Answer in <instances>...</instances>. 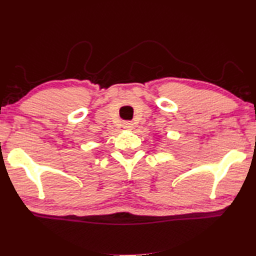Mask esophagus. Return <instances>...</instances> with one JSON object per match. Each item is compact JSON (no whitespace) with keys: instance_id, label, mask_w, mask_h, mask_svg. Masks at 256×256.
Returning <instances> with one entry per match:
<instances>
[{"instance_id":"obj_1","label":"esophagus","mask_w":256,"mask_h":256,"mask_svg":"<svg viewBox=\"0 0 256 256\" xmlns=\"http://www.w3.org/2000/svg\"><path fill=\"white\" fill-rule=\"evenodd\" d=\"M134 126V124L132 122H130V120H126V122H123V128H126V130H132Z\"/></svg>"}]
</instances>
